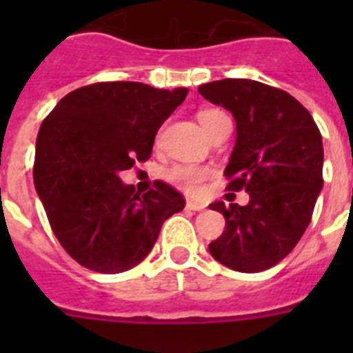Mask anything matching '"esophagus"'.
<instances>
[{
  "instance_id": "34e87169",
  "label": "esophagus",
  "mask_w": 353,
  "mask_h": 353,
  "mask_svg": "<svg viewBox=\"0 0 353 353\" xmlns=\"http://www.w3.org/2000/svg\"><path fill=\"white\" fill-rule=\"evenodd\" d=\"M187 209L188 210H203L205 205L198 203V201H192V199H188V201H187Z\"/></svg>"
}]
</instances>
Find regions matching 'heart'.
I'll list each match as a JSON object with an SVG mask.
<instances>
[{
  "mask_svg": "<svg viewBox=\"0 0 353 353\" xmlns=\"http://www.w3.org/2000/svg\"><path fill=\"white\" fill-rule=\"evenodd\" d=\"M225 113L218 112V110H205L198 115L201 126H203L205 132H209L210 126L214 124L220 117H223ZM210 172L207 168H201V166L194 165H176L166 170V179L170 183H174L176 187L183 188L185 192H198L199 185L209 177Z\"/></svg>",
  "mask_w": 353,
  "mask_h": 353,
  "instance_id": "heart-1",
  "label": "heart"
}]
</instances>
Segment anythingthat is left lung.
I'll return each instance as SVG.
<instances>
[{"label": "left lung", "instance_id": "left-lung-1", "mask_svg": "<svg viewBox=\"0 0 353 353\" xmlns=\"http://www.w3.org/2000/svg\"><path fill=\"white\" fill-rule=\"evenodd\" d=\"M199 93L232 113L236 143L225 168L229 190H245V207L209 205L225 218L210 254L229 269L258 273L284 260L312 221L323 190V137L295 97L256 80L225 79Z\"/></svg>", "mask_w": 353, "mask_h": 353}]
</instances>
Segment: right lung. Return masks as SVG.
Listing matches in <instances>:
<instances>
[{
	"label": "right lung",
	"mask_w": 353,
	"mask_h": 353,
	"mask_svg": "<svg viewBox=\"0 0 353 353\" xmlns=\"http://www.w3.org/2000/svg\"><path fill=\"white\" fill-rule=\"evenodd\" d=\"M187 93L99 82L71 91L41 122L36 192L54 236L80 265L108 274L135 268L165 220L183 210L185 199L170 185L155 181L141 196L119 174L148 159L157 130Z\"/></svg>",
	"instance_id": "right-lung-1"
}]
</instances>
